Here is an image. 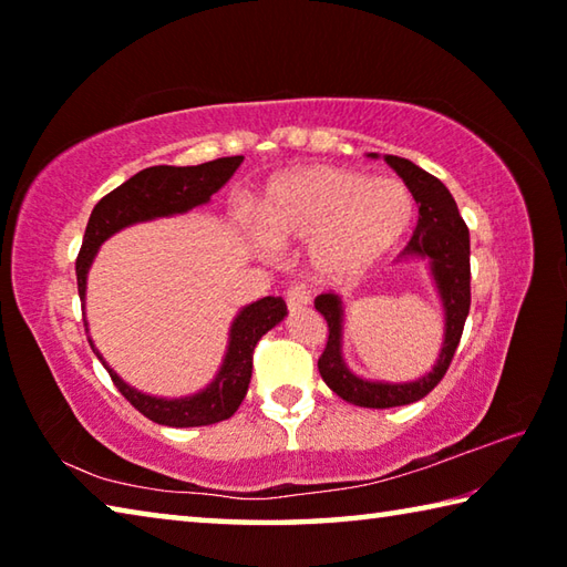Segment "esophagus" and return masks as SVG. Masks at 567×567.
<instances>
[{
    "mask_svg": "<svg viewBox=\"0 0 567 567\" xmlns=\"http://www.w3.org/2000/svg\"><path fill=\"white\" fill-rule=\"evenodd\" d=\"M285 302L290 310H297V307H305L307 302H310V292H307L300 285H292L290 290L285 292Z\"/></svg>",
    "mask_w": 567,
    "mask_h": 567,
    "instance_id": "obj_1",
    "label": "esophagus"
}]
</instances>
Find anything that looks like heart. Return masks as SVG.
<instances>
[{"label": "heart", "instance_id": "obj_1", "mask_svg": "<svg viewBox=\"0 0 567 567\" xmlns=\"http://www.w3.org/2000/svg\"><path fill=\"white\" fill-rule=\"evenodd\" d=\"M412 197L395 179L342 167H302L277 177L255 207V225L272 245L312 243L322 280H348L400 243Z\"/></svg>", "mask_w": 567, "mask_h": 567}]
</instances>
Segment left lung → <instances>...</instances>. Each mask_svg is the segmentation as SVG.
Returning a JSON list of instances; mask_svg holds the SVG:
<instances>
[{
  "mask_svg": "<svg viewBox=\"0 0 567 567\" xmlns=\"http://www.w3.org/2000/svg\"><path fill=\"white\" fill-rule=\"evenodd\" d=\"M385 162L405 182L420 213L415 233L400 257L402 260L408 257L427 260L430 275H433L440 300H443L445 340L433 372L412 382H372L358 378L342 360V300L338 295L315 297V310L328 322V344L318 360L322 380L344 402L378 410L417 402L445 378L470 312V233L465 219L457 213L453 195L437 177L412 165L405 157L385 155Z\"/></svg>",
  "mask_w": 567,
  "mask_h": 567,
  "instance_id": "1",
  "label": "left lung"
}]
</instances>
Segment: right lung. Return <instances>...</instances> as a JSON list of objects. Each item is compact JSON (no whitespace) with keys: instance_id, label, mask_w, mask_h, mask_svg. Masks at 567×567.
<instances>
[{"instance_id":"right-lung-1","label":"right lung","mask_w":567,"mask_h":567,"mask_svg":"<svg viewBox=\"0 0 567 567\" xmlns=\"http://www.w3.org/2000/svg\"><path fill=\"white\" fill-rule=\"evenodd\" d=\"M243 159L245 157L237 155L219 157L195 167H147L130 177L117 189H112L110 195H104L92 209L87 229H84L82 249L80 255H76V290H80V300L84 302L90 265L104 239L130 225L147 223V219L155 217L182 215L192 207L209 203V197L235 175V169L243 165ZM285 315L287 305L282 297H262V300L243 307L233 322V328H229L227 354L215 380L209 382L203 392H197V395L175 400L152 398L145 395V392L130 388L127 382L104 362L92 340L90 344L100 362L107 368L114 385H117L122 395L127 398L142 415L157 422V425L199 427L233 417L237 408L243 405L249 388V378H252V352L257 348V342H260L267 330H272L277 322H282ZM84 330H87V324H84Z\"/></svg>"}]
</instances>
